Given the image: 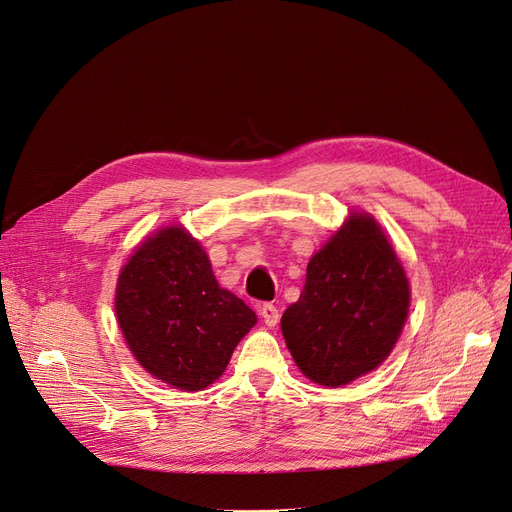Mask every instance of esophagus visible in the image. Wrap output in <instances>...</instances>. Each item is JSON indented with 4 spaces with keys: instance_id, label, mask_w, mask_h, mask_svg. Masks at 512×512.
<instances>
[{
    "instance_id": "obj_1",
    "label": "esophagus",
    "mask_w": 512,
    "mask_h": 512,
    "mask_svg": "<svg viewBox=\"0 0 512 512\" xmlns=\"http://www.w3.org/2000/svg\"><path fill=\"white\" fill-rule=\"evenodd\" d=\"M259 316L263 318V322L268 326H276L280 320V311L274 303H261L259 305Z\"/></svg>"
}]
</instances>
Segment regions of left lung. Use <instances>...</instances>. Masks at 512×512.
Segmentation results:
<instances>
[{"mask_svg": "<svg viewBox=\"0 0 512 512\" xmlns=\"http://www.w3.org/2000/svg\"><path fill=\"white\" fill-rule=\"evenodd\" d=\"M410 284L385 232L351 213L309 259L301 297L280 326L295 364L324 387H343L379 368L408 318Z\"/></svg>", "mask_w": 512, "mask_h": 512, "instance_id": "8db88e82", "label": "left lung"}]
</instances>
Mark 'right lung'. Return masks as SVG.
<instances>
[{"label":"right lung","instance_id":"right-lung-1","mask_svg":"<svg viewBox=\"0 0 512 512\" xmlns=\"http://www.w3.org/2000/svg\"><path fill=\"white\" fill-rule=\"evenodd\" d=\"M115 311L140 366L175 389L203 391L224 374L255 311L221 288L182 226L148 236L119 274Z\"/></svg>","mask_w":512,"mask_h":512}]
</instances>
